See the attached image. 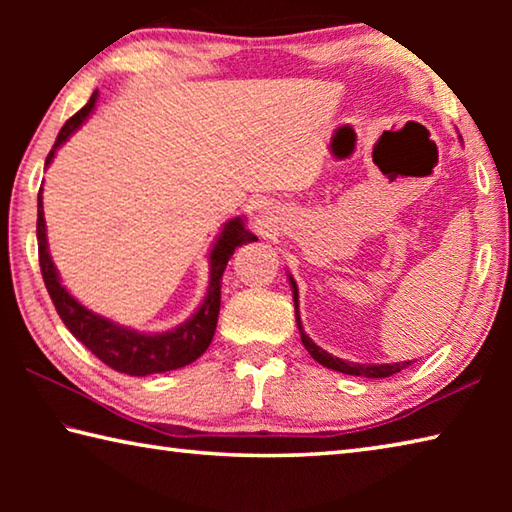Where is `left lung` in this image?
<instances>
[{
	"label": "left lung",
	"instance_id": "obj_1",
	"mask_svg": "<svg viewBox=\"0 0 512 512\" xmlns=\"http://www.w3.org/2000/svg\"><path fill=\"white\" fill-rule=\"evenodd\" d=\"M291 280V291H293V302H296V323H298V329H300V339H302V345H305L307 352L314 357L320 366L325 368H332V370H339V372H345V375H357V377H372V379H379V377H391L395 375V372H400L402 368L409 366L411 361H404V363H348L343 361L339 357H332V354L325 352L323 348H318V345L309 339V336L305 334V329H302V323H300V311H298V284L293 282V277L289 275Z\"/></svg>",
	"mask_w": 512,
	"mask_h": 512
}]
</instances>
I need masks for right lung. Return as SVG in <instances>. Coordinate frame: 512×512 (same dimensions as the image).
I'll return each mask as SVG.
<instances>
[{
  "label": "right lung",
  "mask_w": 512,
  "mask_h": 512,
  "mask_svg": "<svg viewBox=\"0 0 512 512\" xmlns=\"http://www.w3.org/2000/svg\"><path fill=\"white\" fill-rule=\"evenodd\" d=\"M97 103V92L92 94L90 101L76 112L74 117L65 121L60 133L54 142V149L49 151L45 167L54 160L58 146L67 142V137L79 128L85 119L90 117ZM38 257H40V271L45 287L51 296V302L58 311L60 320L65 327L79 339L85 348H88L94 357H99L106 366L112 370L124 372L131 377H146L155 375V372H169L185 368L189 363L196 361L201 354L210 348L216 320H219L221 309V277L228 259L235 253V248L257 241L253 232L246 230V223L241 216L230 219L223 225L219 239L210 250V287H207L203 305L196 309V314L185 320L183 325L169 329V332L160 334H142L135 329H128L124 325L112 323V320L94 314L88 307H83L72 293H69L63 284L54 262H51L49 248H47V230H45V212H42V187L38 194Z\"/></svg>",
  "instance_id": "right-lung-1"
}]
</instances>
